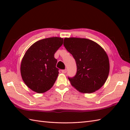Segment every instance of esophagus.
<instances>
[{
    "mask_svg": "<svg viewBox=\"0 0 130 130\" xmlns=\"http://www.w3.org/2000/svg\"><path fill=\"white\" fill-rule=\"evenodd\" d=\"M67 69H64V70H61V72H62V73H63V74H65V73H67Z\"/></svg>",
    "mask_w": 130,
    "mask_h": 130,
    "instance_id": "34e87169",
    "label": "esophagus"
}]
</instances>
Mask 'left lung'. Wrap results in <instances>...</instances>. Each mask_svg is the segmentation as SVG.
I'll list each match as a JSON object with an SVG mask.
<instances>
[{"label":"left lung","mask_w":130,"mask_h":130,"mask_svg":"<svg viewBox=\"0 0 130 130\" xmlns=\"http://www.w3.org/2000/svg\"><path fill=\"white\" fill-rule=\"evenodd\" d=\"M63 46L76 61V75L68 77L72 86L83 93L100 89L109 72L108 57L104 49L92 40L75 37L64 38Z\"/></svg>","instance_id":"obj_1"}]
</instances>
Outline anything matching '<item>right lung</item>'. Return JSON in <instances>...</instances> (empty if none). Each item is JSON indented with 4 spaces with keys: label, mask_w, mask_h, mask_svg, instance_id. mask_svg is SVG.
<instances>
[{
    "label": "right lung",
    "mask_w": 130,
    "mask_h": 130,
    "mask_svg": "<svg viewBox=\"0 0 130 130\" xmlns=\"http://www.w3.org/2000/svg\"><path fill=\"white\" fill-rule=\"evenodd\" d=\"M63 43V38L50 37L37 41L24 54L21 65L24 83L35 92L42 93L53 86L59 74L54 54Z\"/></svg>",
    "instance_id": "add662e5"
}]
</instances>
